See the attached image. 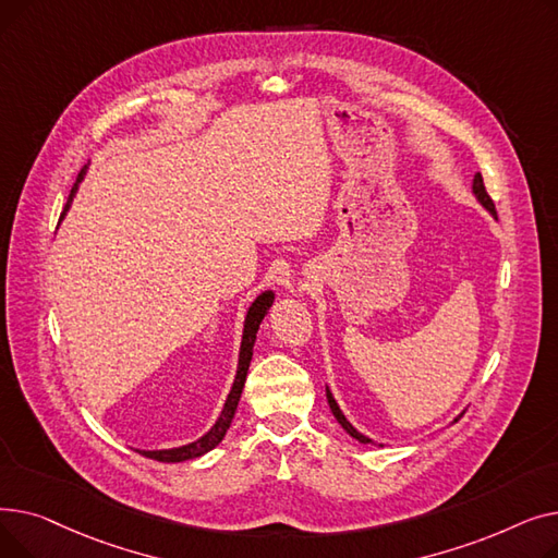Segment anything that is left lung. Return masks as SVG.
<instances>
[{
	"label": "left lung",
	"mask_w": 558,
	"mask_h": 558,
	"mask_svg": "<svg viewBox=\"0 0 558 558\" xmlns=\"http://www.w3.org/2000/svg\"><path fill=\"white\" fill-rule=\"evenodd\" d=\"M473 192H475V196L480 198V203L484 205V208L495 217V203H493V198L488 196V192H486V187H484V179H482V173H475V181H473ZM326 396H328V404H330V409H332V414H335V418L339 421V425L350 434V436H353V438H357V441L360 444H373L371 441V438L368 436H364V434H360L353 425H350L348 421H345V416L341 414V409H339V404L335 402V398H332V393L330 391H326ZM461 418V416H459ZM457 418V421H459Z\"/></svg>",
	"instance_id": "8db88e82"
}]
</instances>
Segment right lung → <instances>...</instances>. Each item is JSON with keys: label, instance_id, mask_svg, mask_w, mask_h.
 Listing matches in <instances>:
<instances>
[{"label": "right lung", "instance_id": "add662e5", "mask_svg": "<svg viewBox=\"0 0 558 558\" xmlns=\"http://www.w3.org/2000/svg\"><path fill=\"white\" fill-rule=\"evenodd\" d=\"M83 173H85V167L81 169L78 179H76V183H74V187H72V192H70V198H68V205H65L63 215H65L68 208H70V203H72V198H74V194H76V187H78V183H81V179H83ZM63 215H61V219H63ZM271 303H274V291H264V294H259V296L253 301V305L248 307V314H246V320H244V337H242L238 375H234V383H232V389H230L228 400H226V404H223V412H221L219 421L213 425V429H210L208 434H205V436H201L198 441H194V444H190V446H183V448H171V450H142L144 457L156 459V461H165V463H175V461H187V459L201 457V454L210 452L215 446L221 444V438L226 436V432H228V427H230V423H232L234 412H238V402H240V396H242V389H244V383H246V373H248V366H251V357H253V343H255L257 328H259V324H262L264 314L269 312Z\"/></svg>", "mask_w": 558, "mask_h": 558}]
</instances>
